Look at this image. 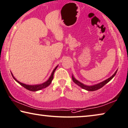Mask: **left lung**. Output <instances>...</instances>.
<instances>
[{"label":"left lung","instance_id":"1","mask_svg":"<svg viewBox=\"0 0 128 128\" xmlns=\"http://www.w3.org/2000/svg\"><path fill=\"white\" fill-rule=\"evenodd\" d=\"M117 70H116V72L113 74V76L108 78V79H106V80L102 82H101V83H99V84H96V85L91 86H87L84 85L83 84L81 83L80 82H79V81H78L77 80H76L75 78H74L73 76H72V80L74 81V82L76 84H77L78 86H79L81 87L82 88H83V89H85V90H88V91H93L97 90L102 88L103 86H104L106 84L108 83V82L110 81L112 79H113V78H114V76L116 75V73H117Z\"/></svg>","mask_w":128,"mask_h":128}]
</instances>
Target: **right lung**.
<instances>
[{"instance_id": "add662e5", "label": "right lung", "mask_w": 128, "mask_h": 128, "mask_svg": "<svg viewBox=\"0 0 128 128\" xmlns=\"http://www.w3.org/2000/svg\"><path fill=\"white\" fill-rule=\"evenodd\" d=\"M57 68H58V66H57L56 67L54 68V70H53V71L52 72V75H51V76H50V78H49V79H48V80L46 82H45L44 83L42 84H40V85H34H34L33 86L26 85V84H25L22 83L20 82H18L14 77V76L12 75V74H11V75H12L13 78H14V79L17 82L20 83V85H22V86L24 87V88H25L28 90H30V91H38V90H41V89H42V88H45V87H48L49 84H50L51 83V82H52L53 79V75H54V71H55V70H56Z\"/></svg>"}]
</instances>
